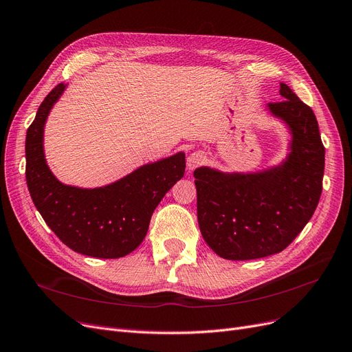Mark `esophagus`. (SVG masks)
<instances>
[{"label": "esophagus", "instance_id": "obj_1", "mask_svg": "<svg viewBox=\"0 0 352 352\" xmlns=\"http://www.w3.org/2000/svg\"><path fill=\"white\" fill-rule=\"evenodd\" d=\"M204 160H205V154L202 151H193L190 156L188 157L189 170H193L195 167H198L199 164H202Z\"/></svg>", "mask_w": 352, "mask_h": 352}]
</instances>
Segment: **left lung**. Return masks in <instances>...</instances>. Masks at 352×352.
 Listing matches in <instances>:
<instances>
[{"label": "left lung", "instance_id": "8db88e82", "mask_svg": "<svg viewBox=\"0 0 352 352\" xmlns=\"http://www.w3.org/2000/svg\"><path fill=\"white\" fill-rule=\"evenodd\" d=\"M283 101L267 104L290 134L282 163L258 172H193L204 240L227 260H254L283 251L312 218L322 193L325 148L314 111L286 83Z\"/></svg>", "mask_w": 352, "mask_h": 352}]
</instances>
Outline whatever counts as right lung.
I'll list each match as a JSON object with an SVG mask.
<instances>
[{
	"mask_svg": "<svg viewBox=\"0 0 352 352\" xmlns=\"http://www.w3.org/2000/svg\"><path fill=\"white\" fill-rule=\"evenodd\" d=\"M59 83L40 104L25 135V180L32 199L59 240L83 256L120 258L134 251L148 231L154 209L185 175V153L140 166L109 185L62 184L45 157V125L66 89Z\"/></svg>",
	"mask_w": 352,
	"mask_h": 352,
	"instance_id": "obj_1",
	"label": "right lung"
}]
</instances>
